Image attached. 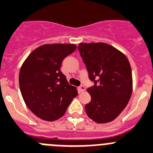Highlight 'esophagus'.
Returning <instances> with one entry per match:
<instances>
[{"instance_id": "1", "label": "esophagus", "mask_w": 153, "mask_h": 153, "mask_svg": "<svg viewBox=\"0 0 153 153\" xmlns=\"http://www.w3.org/2000/svg\"><path fill=\"white\" fill-rule=\"evenodd\" d=\"M79 90L80 92H83L84 91H85V87L84 86V85H80V86L79 87Z\"/></svg>"}]
</instances>
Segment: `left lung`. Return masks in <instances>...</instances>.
I'll use <instances>...</instances> for the list:
<instances>
[{
  "instance_id": "1",
  "label": "left lung",
  "mask_w": 153,
  "mask_h": 153,
  "mask_svg": "<svg viewBox=\"0 0 153 153\" xmlns=\"http://www.w3.org/2000/svg\"><path fill=\"white\" fill-rule=\"evenodd\" d=\"M78 49L94 85L85 113L97 123L114 120L128 103L132 93V73L127 57L104 43H79Z\"/></svg>"
}]
</instances>
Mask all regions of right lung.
<instances>
[{
	"instance_id": "right-lung-1",
	"label": "right lung",
	"mask_w": 153,
	"mask_h": 153,
	"mask_svg": "<svg viewBox=\"0 0 153 153\" xmlns=\"http://www.w3.org/2000/svg\"><path fill=\"white\" fill-rule=\"evenodd\" d=\"M76 49L74 44H45L27 56L19 72V87L25 103L46 121L59 119L78 94L60 71L64 59Z\"/></svg>"
}]
</instances>
